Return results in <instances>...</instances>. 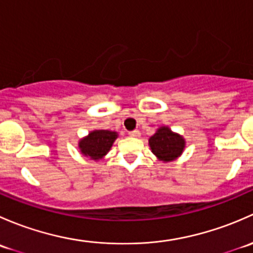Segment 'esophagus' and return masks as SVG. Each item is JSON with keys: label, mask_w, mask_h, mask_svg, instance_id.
<instances>
[{"label": "esophagus", "mask_w": 253, "mask_h": 253, "mask_svg": "<svg viewBox=\"0 0 253 253\" xmlns=\"http://www.w3.org/2000/svg\"><path fill=\"white\" fill-rule=\"evenodd\" d=\"M128 134H129V137H139L141 136V132L137 131V129H134V131L128 132Z\"/></svg>", "instance_id": "obj_1"}]
</instances>
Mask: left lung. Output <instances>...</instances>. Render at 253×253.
<instances>
[{
  "mask_svg": "<svg viewBox=\"0 0 253 253\" xmlns=\"http://www.w3.org/2000/svg\"><path fill=\"white\" fill-rule=\"evenodd\" d=\"M148 144L158 159L170 163L182 155L186 141L181 134L171 131L168 126H162L157 128L155 133L150 137Z\"/></svg>",
  "mask_w": 253,
  "mask_h": 253,
  "instance_id": "8db88e82",
  "label": "left lung"
}]
</instances>
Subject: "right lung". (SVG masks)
<instances>
[{"label": "right lung", "instance_id": "add662e5", "mask_svg": "<svg viewBox=\"0 0 253 253\" xmlns=\"http://www.w3.org/2000/svg\"><path fill=\"white\" fill-rule=\"evenodd\" d=\"M117 137H119V133L115 131L94 129V131L89 132L85 137L79 139V152L90 160L99 162L110 152L112 144L116 141Z\"/></svg>", "mask_w": 253, "mask_h": 253}]
</instances>
